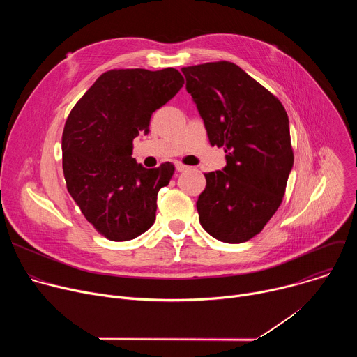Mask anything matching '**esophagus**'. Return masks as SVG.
Instances as JSON below:
<instances>
[{"mask_svg": "<svg viewBox=\"0 0 357 357\" xmlns=\"http://www.w3.org/2000/svg\"><path fill=\"white\" fill-rule=\"evenodd\" d=\"M175 167H176V171H178V172H183V171H186V169H188V167H186V165H183V164H181V162H176V164H175Z\"/></svg>", "mask_w": 357, "mask_h": 357, "instance_id": "34e87169", "label": "esophagus"}]
</instances>
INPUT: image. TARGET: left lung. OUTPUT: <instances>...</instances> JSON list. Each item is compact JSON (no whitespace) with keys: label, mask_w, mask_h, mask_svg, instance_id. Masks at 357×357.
I'll return each mask as SVG.
<instances>
[{"label":"left lung","mask_w":357,"mask_h":357,"mask_svg":"<svg viewBox=\"0 0 357 357\" xmlns=\"http://www.w3.org/2000/svg\"><path fill=\"white\" fill-rule=\"evenodd\" d=\"M209 142L223 146V171L205 174L199 222L223 243L259 234L280 208L294 165L281 101L231 62L182 68Z\"/></svg>","instance_id":"8db88e82"}]
</instances>
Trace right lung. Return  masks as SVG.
I'll list each match as a JSON object with an SVG mask.
<instances>
[{
    "label": "right lung",
    "instance_id": "right-lung-1",
    "mask_svg": "<svg viewBox=\"0 0 357 357\" xmlns=\"http://www.w3.org/2000/svg\"><path fill=\"white\" fill-rule=\"evenodd\" d=\"M183 83L174 68L109 70L66 120L62 165L68 190L87 222L109 240H132L155 222L158 192L175 167L165 162L146 169L137 164L132 139L148 134L152 113Z\"/></svg>",
    "mask_w": 357,
    "mask_h": 357
}]
</instances>
